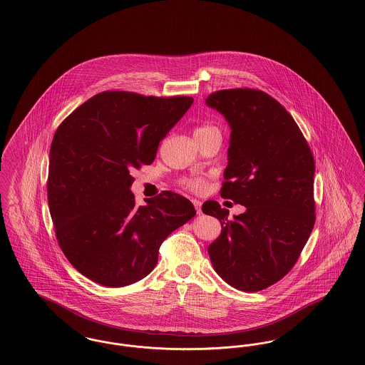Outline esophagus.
<instances>
[{
    "label": "esophagus",
    "mask_w": 365,
    "mask_h": 365,
    "mask_svg": "<svg viewBox=\"0 0 365 365\" xmlns=\"http://www.w3.org/2000/svg\"><path fill=\"white\" fill-rule=\"evenodd\" d=\"M192 205H194V207H195L197 213H198V215H201V206H202V202H201V201H198V200H192Z\"/></svg>",
    "instance_id": "obj_1"
}]
</instances>
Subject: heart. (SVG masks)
<instances>
[{
	"instance_id": "b5f03b06",
	"label": "heart",
	"mask_w": 365,
	"mask_h": 365,
	"mask_svg": "<svg viewBox=\"0 0 365 365\" xmlns=\"http://www.w3.org/2000/svg\"><path fill=\"white\" fill-rule=\"evenodd\" d=\"M212 130H217V129H216L215 126H212V125H201V126H198V128L195 129L194 134H200V133H206V131ZM182 183H183L185 187H187V189L191 190V191H195V192H201V191H204L205 187H206V182H205V179H202V178H189V179H183Z\"/></svg>"
}]
</instances>
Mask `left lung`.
<instances>
[{"label":"left lung","instance_id":"8db88e82","mask_svg":"<svg viewBox=\"0 0 365 365\" xmlns=\"http://www.w3.org/2000/svg\"><path fill=\"white\" fill-rule=\"evenodd\" d=\"M206 104L232 130L220 194L246 206L231 220L219 202L202 205L222 228L207 252L231 287L262 291L291 272L312 232L314 156L291 114L263 91L222 89Z\"/></svg>","mask_w":365,"mask_h":365}]
</instances>
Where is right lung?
I'll list each match as a JSON object with an SVG mask.
<instances>
[{"label": "right lung", "instance_id": "1", "mask_svg": "<svg viewBox=\"0 0 365 365\" xmlns=\"http://www.w3.org/2000/svg\"><path fill=\"white\" fill-rule=\"evenodd\" d=\"M192 104L125 91L92 96L66 118L50 148L47 198L59 247L83 276L126 287L156 266L165 237L195 216L187 198L163 191L137 206L131 171Z\"/></svg>", "mask_w": 365, "mask_h": 365}]
</instances>
